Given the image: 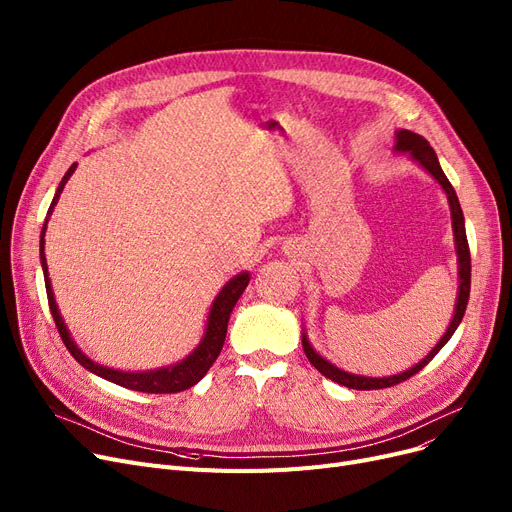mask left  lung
I'll use <instances>...</instances> for the list:
<instances>
[{
    "label": "left lung",
    "instance_id": "obj_1",
    "mask_svg": "<svg viewBox=\"0 0 512 512\" xmlns=\"http://www.w3.org/2000/svg\"><path fill=\"white\" fill-rule=\"evenodd\" d=\"M395 152H404L408 154V157L418 163L422 169L429 171L437 184L443 188V192H446L448 196V205H450V213H452V232H454V244H456V255H458V297H456V307H454V316L450 320V326L448 330L443 332V337L439 339V343L422 358L416 366L399 372V374H391V376H362V374H351V372H345L341 368H337L335 364H330L328 360H324L322 355L311 347L307 335L303 332L301 335V343H303V351L307 355V360L311 362V366H314L316 370H320L326 379L335 381L343 387H349V389H358V391H370V389H385V387H391V385H397L402 383L406 379H410L412 374L420 372L422 368H425L435 355L439 353V349L446 345L452 335L456 332L458 324L462 322V316H464V309H466V303H469V293H471V253H469V242H466V230H464V215H462V209H460V203H458V196H456V190L452 188V184L448 182L446 173L441 171V165L437 161V154L435 150L429 146V142L418 136V133L414 131H408V129H397L395 131V146H393Z\"/></svg>",
    "mask_w": 512,
    "mask_h": 512
}]
</instances>
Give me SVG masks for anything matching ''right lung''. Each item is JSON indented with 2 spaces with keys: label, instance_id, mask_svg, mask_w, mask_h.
<instances>
[{
  "label": "right lung",
  "instance_id": "right-lung-1",
  "mask_svg": "<svg viewBox=\"0 0 512 512\" xmlns=\"http://www.w3.org/2000/svg\"><path fill=\"white\" fill-rule=\"evenodd\" d=\"M77 165L73 163L69 167V171L64 173L62 182L58 184L56 188V194L52 198V205L48 209V217L46 221H43V228H41V238H39V259H41V270H43V278H46V293H48V303H50V311H52V318L56 322V328L60 332V337L66 345V349L71 351L73 358L85 368L90 370L98 376H102V379L115 383L119 387H125V389H131V391H142V393H177V391H184V389H190L194 387L198 381L203 379V376L207 374V370L213 366V362L217 360V355L221 351V347H224V341H226V332H228V320H230V314L232 309L236 305V301L240 299V295L244 293V288H247L249 280H251V274L249 272H240L236 274L230 282H226V286L221 288V291L217 293L215 301L211 303V309H209V316H207V324H205V335L201 339V343L196 345V349L192 353H188L186 358L182 362L177 364H171V366H163V368H157V370H144V372H125V370H115V368H108V366H102L94 360L87 358V355L77 347V343L73 341L69 328H66L60 311H58V305H56V299H54V291H52V284H50V274H48V261H46V253H43V249H46V230H48V219L54 211V207L58 205V198L66 186V182H69V177L75 173Z\"/></svg>",
  "mask_w": 512,
  "mask_h": 512
}]
</instances>
